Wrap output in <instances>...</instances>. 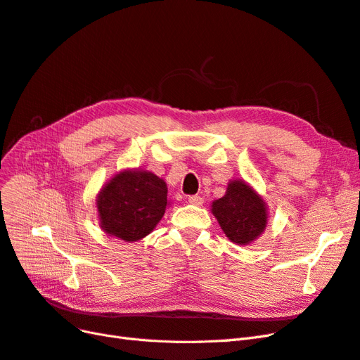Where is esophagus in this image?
<instances>
[{"mask_svg": "<svg viewBox=\"0 0 360 360\" xmlns=\"http://www.w3.org/2000/svg\"><path fill=\"white\" fill-rule=\"evenodd\" d=\"M188 201L192 204V205H202L204 204V198L200 196V195H192L188 198Z\"/></svg>", "mask_w": 360, "mask_h": 360, "instance_id": "esophagus-1", "label": "esophagus"}]
</instances>
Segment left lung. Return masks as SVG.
Returning a JSON list of instances; mask_svg holds the SVG:
<instances>
[{
  "label": "left lung",
  "mask_w": 360,
  "mask_h": 360,
  "mask_svg": "<svg viewBox=\"0 0 360 360\" xmlns=\"http://www.w3.org/2000/svg\"><path fill=\"white\" fill-rule=\"evenodd\" d=\"M212 213L226 237L247 245L260 237L268 223V210L262 196L243 180H231L226 193L213 201Z\"/></svg>",
  "instance_id": "8db88e82"
}]
</instances>
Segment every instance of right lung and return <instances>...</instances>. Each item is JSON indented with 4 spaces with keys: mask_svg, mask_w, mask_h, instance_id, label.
I'll return each instance as SVG.
<instances>
[{
    "mask_svg": "<svg viewBox=\"0 0 360 360\" xmlns=\"http://www.w3.org/2000/svg\"><path fill=\"white\" fill-rule=\"evenodd\" d=\"M168 188L150 171L125 169L108 180L96 196L100 226L110 237L139 241L162 219Z\"/></svg>",
    "mask_w": 360,
    "mask_h": 360,
    "instance_id": "add662e5",
    "label": "right lung"
}]
</instances>
